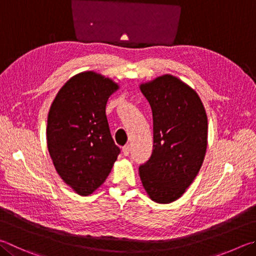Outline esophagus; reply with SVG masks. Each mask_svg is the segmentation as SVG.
I'll list each match as a JSON object with an SVG mask.
<instances>
[{"label":"esophagus","instance_id":"obj_1","mask_svg":"<svg viewBox=\"0 0 256 256\" xmlns=\"http://www.w3.org/2000/svg\"><path fill=\"white\" fill-rule=\"evenodd\" d=\"M122 152H123V154H124L125 156H128L130 154V146H124L122 148Z\"/></svg>","mask_w":256,"mask_h":256}]
</instances>
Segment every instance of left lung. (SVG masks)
Instances as JSON below:
<instances>
[{
	"label": "left lung",
	"mask_w": 256,
	"mask_h": 256,
	"mask_svg": "<svg viewBox=\"0 0 256 256\" xmlns=\"http://www.w3.org/2000/svg\"><path fill=\"white\" fill-rule=\"evenodd\" d=\"M153 118V150L138 172L153 202L169 204L182 196L202 164L207 115L197 92L171 75L140 86Z\"/></svg>",
	"instance_id": "obj_1"
}]
</instances>
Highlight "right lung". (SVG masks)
Segmentation results:
<instances>
[{
	"instance_id": "right-lung-1",
	"label": "right lung",
	"mask_w": 256,
	"mask_h": 256,
	"mask_svg": "<svg viewBox=\"0 0 256 256\" xmlns=\"http://www.w3.org/2000/svg\"><path fill=\"white\" fill-rule=\"evenodd\" d=\"M118 86L92 72L74 76L62 87L48 114V150L58 174L82 196L108 178L120 154L105 108Z\"/></svg>"
}]
</instances>
